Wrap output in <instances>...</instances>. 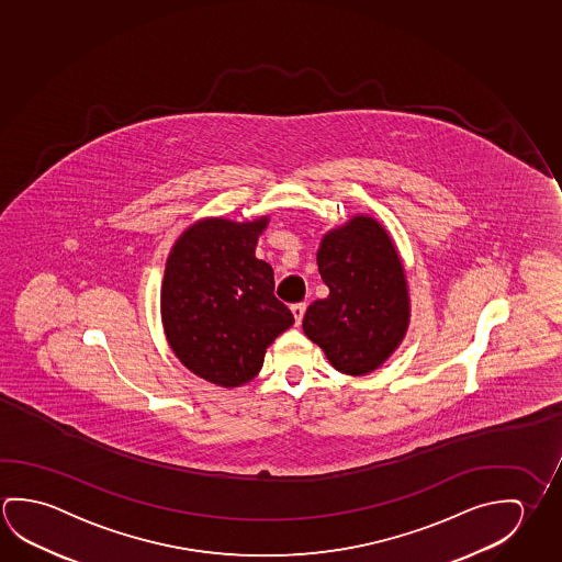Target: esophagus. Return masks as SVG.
I'll list each match as a JSON object with an SVG mask.
<instances>
[{
	"instance_id": "obj_1",
	"label": "esophagus",
	"mask_w": 562,
	"mask_h": 562,
	"mask_svg": "<svg viewBox=\"0 0 562 562\" xmlns=\"http://www.w3.org/2000/svg\"><path fill=\"white\" fill-rule=\"evenodd\" d=\"M292 313H294L295 325H300L305 315V304L292 305Z\"/></svg>"
}]
</instances>
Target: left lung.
Segmentation results:
<instances>
[{
	"mask_svg": "<svg viewBox=\"0 0 562 562\" xmlns=\"http://www.w3.org/2000/svg\"><path fill=\"white\" fill-rule=\"evenodd\" d=\"M317 267L329 295L307 307V339L342 374L374 372L402 345L412 317L396 243L372 215L357 213L323 235Z\"/></svg>",
	"mask_w": 562,
	"mask_h": 562,
	"instance_id": "1",
	"label": "left lung"
}]
</instances>
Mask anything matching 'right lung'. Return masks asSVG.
I'll list each match as a JSON object with an SVG mask.
<instances>
[{
	"instance_id": "1",
	"label": "right lung",
	"mask_w": 562,
	"mask_h": 562,
	"mask_svg": "<svg viewBox=\"0 0 562 562\" xmlns=\"http://www.w3.org/2000/svg\"><path fill=\"white\" fill-rule=\"evenodd\" d=\"M270 220L203 217L176 239L160 285L166 340L195 376L237 387L257 376L267 349L292 323L274 297L272 267L255 257Z\"/></svg>"
}]
</instances>
